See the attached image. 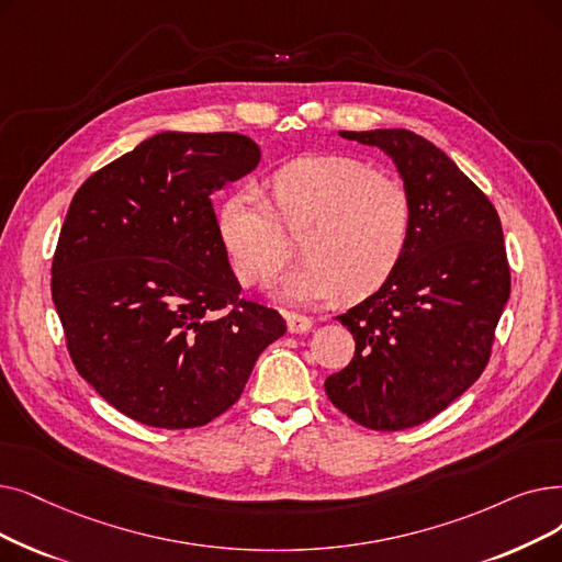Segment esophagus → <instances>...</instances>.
<instances>
[{"label":"esophagus","instance_id":"esophagus-1","mask_svg":"<svg viewBox=\"0 0 562 562\" xmlns=\"http://www.w3.org/2000/svg\"><path fill=\"white\" fill-rule=\"evenodd\" d=\"M284 319H286L289 333H307L312 328V319H310V316H303V314L286 312Z\"/></svg>","mask_w":562,"mask_h":562}]
</instances>
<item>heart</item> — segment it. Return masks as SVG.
I'll list each match as a JSON object with an SVG mask.
<instances>
[{
  "mask_svg": "<svg viewBox=\"0 0 562 562\" xmlns=\"http://www.w3.org/2000/svg\"><path fill=\"white\" fill-rule=\"evenodd\" d=\"M268 186L273 204L248 186L217 209V238L243 284L268 282L284 266L289 248L280 222L291 232L305 229V263L280 282V301L312 305L341 291L358 301L393 278L413 229V200L400 179L328 154L286 162Z\"/></svg>",
  "mask_w": 562,
  "mask_h": 562,
  "instance_id": "1",
  "label": "heart"
}]
</instances>
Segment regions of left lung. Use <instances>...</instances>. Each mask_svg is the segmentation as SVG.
<instances>
[{
    "instance_id": "8db88e82",
    "label": "left lung",
    "mask_w": 562,
    "mask_h": 562,
    "mask_svg": "<svg viewBox=\"0 0 562 562\" xmlns=\"http://www.w3.org/2000/svg\"><path fill=\"white\" fill-rule=\"evenodd\" d=\"M395 162L413 200L406 252L376 294L337 322L356 339L328 400L362 427L423 425L477 381L509 299L494 204L429 139L406 128L339 131Z\"/></svg>"
}]
</instances>
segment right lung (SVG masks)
Returning <instances> with one entry per match:
<instances>
[{
	"label": "right lung",
	"mask_w": 562,
	"mask_h": 562,
	"mask_svg": "<svg viewBox=\"0 0 562 562\" xmlns=\"http://www.w3.org/2000/svg\"><path fill=\"white\" fill-rule=\"evenodd\" d=\"M238 133L167 131L91 175L53 259V301L80 376L124 416L202 427L243 393L282 316L240 301L211 192L259 165Z\"/></svg>",
	"instance_id": "add662e5"
}]
</instances>
